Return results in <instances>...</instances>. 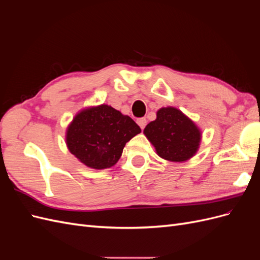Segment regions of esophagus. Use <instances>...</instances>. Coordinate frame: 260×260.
I'll return each mask as SVG.
<instances>
[{
    "label": "esophagus",
    "instance_id": "34e87169",
    "mask_svg": "<svg viewBox=\"0 0 260 260\" xmlns=\"http://www.w3.org/2000/svg\"><path fill=\"white\" fill-rule=\"evenodd\" d=\"M137 122H138V124L140 125V128L143 130V129L145 128V125H146V122H147V121H146L145 118H140V119H138Z\"/></svg>",
    "mask_w": 260,
    "mask_h": 260
}]
</instances>
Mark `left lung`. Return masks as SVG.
<instances>
[{
	"instance_id": "8db88e82",
	"label": "left lung",
	"mask_w": 260,
	"mask_h": 260,
	"mask_svg": "<svg viewBox=\"0 0 260 260\" xmlns=\"http://www.w3.org/2000/svg\"><path fill=\"white\" fill-rule=\"evenodd\" d=\"M149 122L144 135L161 158L182 162L193 157L200 147L202 132L193 120L176 107H162Z\"/></svg>"
}]
</instances>
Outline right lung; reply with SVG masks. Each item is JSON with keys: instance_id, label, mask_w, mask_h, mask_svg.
Returning <instances> with one entry per match:
<instances>
[{"instance_id": "obj_1", "label": "right lung", "mask_w": 260, "mask_h": 260, "mask_svg": "<svg viewBox=\"0 0 260 260\" xmlns=\"http://www.w3.org/2000/svg\"><path fill=\"white\" fill-rule=\"evenodd\" d=\"M141 129L127 115L102 104L78 113L66 131L69 152L93 169L111 168L119 160L125 143Z\"/></svg>"}]
</instances>
